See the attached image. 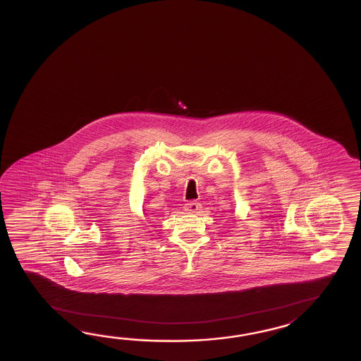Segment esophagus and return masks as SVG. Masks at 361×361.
I'll list each match as a JSON object with an SVG mask.
<instances>
[{
    "label": "esophagus",
    "mask_w": 361,
    "mask_h": 361,
    "mask_svg": "<svg viewBox=\"0 0 361 361\" xmlns=\"http://www.w3.org/2000/svg\"><path fill=\"white\" fill-rule=\"evenodd\" d=\"M184 210L188 212V213H192V214H196L201 210V204L197 201H190L184 205Z\"/></svg>",
    "instance_id": "1"
}]
</instances>
